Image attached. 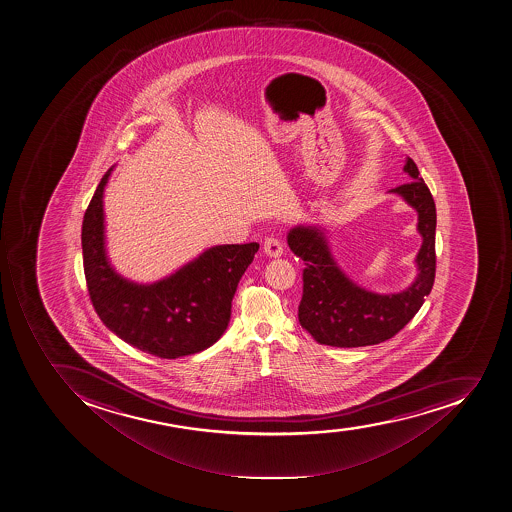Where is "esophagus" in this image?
<instances>
[{"label": "esophagus", "instance_id": "obj_1", "mask_svg": "<svg viewBox=\"0 0 512 512\" xmlns=\"http://www.w3.org/2000/svg\"><path fill=\"white\" fill-rule=\"evenodd\" d=\"M263 252L268 255V257H279V255L283 254V244L276 237H267L265 242H263Z\"/></svg>", "mask_w": 512, "mask_h": 512}]
</instances>
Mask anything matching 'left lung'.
Returning a JSON list of instances; mask_svg holds the SVG:
<instances>
[{
  "label": "left lung",
  "mask_w": 512,
  "mask_h": 512,
  "mask_svg": "<svg viewBox=\"0 0 512 512\" xmlns=\"http://www.w3.org/2000/svg\"><path fill=\"white\" fill-rule=\"evenodd\" d=\"M404 171L412 181L389 192L401 195L419 213L423 242L415 258L419 275L406 291L376 294L360 288L334 262L325 233L317 226H296L288 234L292 252L305 262L304 292L299 304L302 328L320 344L362 347L380 344L404 328L419 312L435 283L436 207L419 168L407 158Z\"/></svg>",
  "instance_id": "8db88e82"
}]
</instances>
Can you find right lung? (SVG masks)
<instances>
[{
    "instance_id": "1",
    "label": "right lung",
    "mask_w": 512,
    "mask_h": 512,
    "mask_svg": "<svg viewBox=\"0 0 512 512\" xmlns=\"http://www.w3.org/2000/svg\"><path fill=\"white\" fill-rule=\"evenodd\" d=\"M106 171L82 223L84 273L93 309L108 330L160 359L205 351L223 336L231 302L257 242L215 245L153 284L132 283L111 267L105 250Z\"/></svg>"
}]
</instances>
